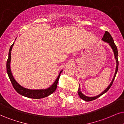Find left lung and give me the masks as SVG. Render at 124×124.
I'll return each mask as SVG.
<instances>
[{"mask_svg": "<svg viewBox=\"0 0 124 124\" xmlns=\"http://www.w3.org/2000/svg\"><path fill=\"white\" fill-rule=\"evenodd\" d=\"M102 40L103 41L107 42V43L109 44V45H110L111 48H112L113 51L114 55V58H115L116 60V63H117L116 64V68L115 73H114V76L113 77V79H112V81L111 82L110 85L108 86L107 88H106L105 90L104 91V92H102L101 94H100L98 95H96V96H94V97L86 96V95H85L84 94H83L82 92H81V89H80V88H79V89H78V95H79V97H80L81 99H82L83 100H84V101H93V100H94L95 99H97V98H98V97H100V96H101V95L104 94L106 92H107L109 90V89L110 88V87L112 86L114 78H115L116 76V74L117 73V71H118V50H117V48L116 45H115V43H114V42L113 39V38L112 37V36H111V35L109 32H108V31H105L104 37H103L102 38Z\"/></svg>", "mask_w": 124, "mask_h": 124, "instance_id": "8db88e82", "label": "left lung"}]
</instances>
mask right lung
<instances>
[{
  "mask_svg": "<svg viewBox=\"0 0 124 124\" xmlns=\"http://www.w3.org/2000/svg\"><path fill=\"white\" fill-rule=\"evenodd\" d=\"M14 45V43L11 46L10 48V50H9L8 53V58L7 61V72L8 74V76L9 77L11 82L12 83V86H13L15 90L19 94L23 95V96L28 97V98H34V99H39V98H43L45 97H46L50 95L51 94L54 93L57 87V84L58 82V80L59 79V76H60L61 73L63 70H61L59 73L58 76L56 80L54 81L53 85L50 86L49 87L45 89H29L25 87H23L21 86L19 84H18L16 82L15 78H14L12 74L10 68V62H11V50L12 47H13Z\"/></svg>",
  "mask_w": 124,
  "mask_h": 124,
  "instance_id": "obj_1",
  "label": "right lung"
}]
</instances>
